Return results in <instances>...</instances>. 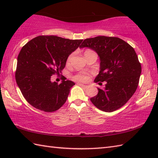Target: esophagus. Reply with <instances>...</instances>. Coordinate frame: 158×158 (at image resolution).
<instances>
[{"mask_svg": "<svg viewBox=\"0 0 158 158\" xmlns=\"http://www.w3.org/2000/svg\"><path fill=\"white\" fill-rule=\"evenodd\" d=\"M77 84L79 85L80 86L83 87V88H88V85H84V84H82V83H77Z\"/></svg>", "mask_w": 158, "mask_h": 158, "instance_id": "1", "label": "esophagus"}]
</instances>
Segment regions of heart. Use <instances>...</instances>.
Instances as JSON below:
<instances>
[{
  "mask_svg": "<svg viewBox=\"0 0 158 158\" xmlns=\"http://www.w3.org/2000/svg\"><path fill=\"white\" fill-rule=\"evenodd\" d=\"M89 51H92V50H87V51H85V52H88ZM71 58H72V55H70L69 56L68 59H67V62H69L70 61V60H71ZM74 79L77 80V81L85 82L89 79V77L88 75H86L85 73H79L74 77Z\"/></svg>",
  "mask_w": 158,
  "mask_h": 158,
  "instance_id": "b5f03b06",
  "label": "heart"
}]
</instances>
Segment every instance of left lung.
Listing matches in <instances>:
<instances>
[{"label": "left lung", "instance_id": "obj_1", "mask_svg": "<svg viewBox=\"0 0 158 158\" xmlns=\"http://www.w3.org/2000/svg\"><path fill=\"white\" fill-rule=\"evenodd\" d=\"M79 48H88L97 53L100 71L94 82H106L103 89L98 88V94L90 100L105 112L121 108L136 92L141 74L135 49L122 39L105 36L86 39Z\"/></svg>", "mask_w": 158, "mask_h": 158}]
</instances>
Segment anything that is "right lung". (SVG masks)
<instances>
[{
    "label": "right lung",
    "instance_id": "right-lung-1",
    "mask_svg": "<svg viewBox=\"0 0 158 158\" xmlns=\"http://www.w3.org/2000/svg\"><path fill=\"white\" fill-rule=\"evenodd\" d=\"M82 41L57 36H39L22 48L18 57L15 79L23 97L32 106L53 112L65 103L75 83L64 80L58 84L51 81V77L62 73L69 55Z\"/></svg>",
    "mask_w": 158,
    "mask_h": 158
}]
</instances>
